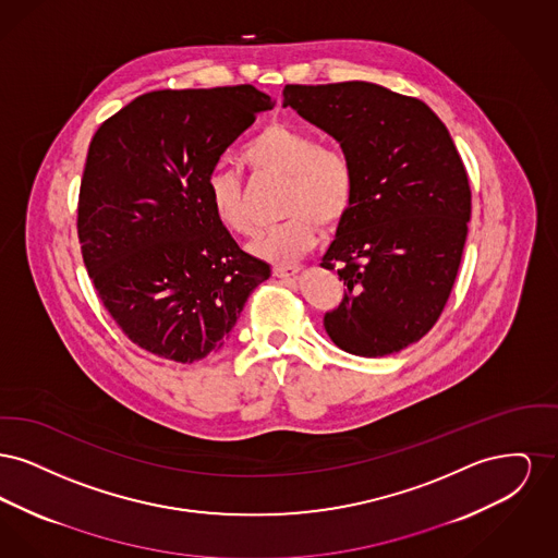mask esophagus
<instances>
[{
    "label": "esophagus",
    "instance_id": "obj_1",
    "mask_svg": "<svg viewBox=\"0 0 558 558\" xmlns=\"http://www.w3.org/2000/svg\"><path fill=\"white\" fill-rule=\"evenodd\" d=\"M301 274V267H291V266H278L274 267V276L276 278H282V280H291V278H296Z\"/></svg>",
    "mask_w": 558,
    "mask_h": 558
}]
</instances>
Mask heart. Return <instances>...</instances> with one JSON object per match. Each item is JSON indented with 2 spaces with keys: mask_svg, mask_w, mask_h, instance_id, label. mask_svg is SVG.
I'll return each mask as SVG.
<instances>
[{
  "mask_svg": "<svg viewBox=\"0 0 558 558\" xmlns=\"http://www.w3.org/2000/svg\"><path fill=\"white\" fill-rule=\"evenodd\" d=\"M242 162L255 173L287 175L284 213L291 215L251 242L248 251L269 264L299 262L316 246L322 228L345 219L355 196V169L343 150L319 146L318 137L291 123H269L242 150ZM207 201L215 219L232 234L246 236L253 221L244 203L240 175L217 167L207 178Z\"/></svg>",
  "mask_w": 558,
  "mask_h": 558,
  "instance_id": "heart-1",
  "label": "heart"
}]
</instances>
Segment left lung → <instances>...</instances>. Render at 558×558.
Masks as SVG:
<instances>
[{
	"instance_id": "8db88e82",
	"label": "left lung",
	"mask_w": 558,
	"mask_h": 558,
	"mask_svg": "<svg viewBox=\"0 0 558 558\" xmlns=\"http://www.w3.org/2000/svg\"><path fill=\"white\" fill-rule=\"evenodd\" d=\"M282 107L332 135L355 196L319 266L347 284L332 343L380 357L421 341L450 296L471 219L466 169L425 102L366 81L287 85Z\"/></svg>"
}]
</instances>
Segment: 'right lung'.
I'll return each mask as SVG.
<instances>
[{
	"instance_id": "1",
	"label": "right lung",
	"mask_w": 558,
	"mask_h": 558,
	"mask_svg": "<svg viewBox=\"0 0 558 558\" xmlns=\"http://www.w3.org/2000/svg\"><path fill=\"white\" fill-rule=\"evenodd\" d=\"M274 100L253 85L160 89L94 135L81 180V253L135 345L182 364L221 349L271 269L215 219L207 178Z\"/></svg>"
}]
</instances>
